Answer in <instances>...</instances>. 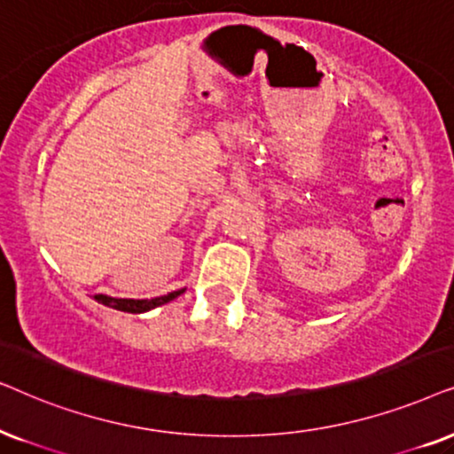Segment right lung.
Here are the masks:
<instances>
[{
    "label": "right lung",
    "instance_id": "obj_1",
    "mask_svg": "<svg viewBox=\"0 0 454 454\" xmlns=\"http://www.w3.org/2000/svg\"><path fill=\"white\" fill-rule=\"evenodd\" d=\"M184 293V288L180 290H174V293H168L164 297H155V299H114V297H107V294H95V301L97 303L106 305V307H112V309H118V311H126V313H145L149 309H155V307L160 305H166L174 301L180 294Z\"/></svg>",
    "mask_w": 454,
    "mask_h": 454
}]
</instances>
